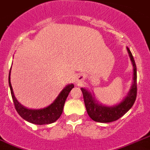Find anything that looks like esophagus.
Listing matches in <instances>:
<instances>
[{"label":"esophagus","instance_id":"34e87169","mask_svg":"<svg viewBox=\"0 0 150 150\" xmlns=\"http://www.w3.org/2000/svg\"><path fill=\"white\" fill-rule=\"evenodd\" d=\"M79 80L78 79H75V83H79Z\"/></svg>","mask_w":150,"mask_h":150}]
</instances>
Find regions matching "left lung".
I'll use <instances>...</instances> for the list:
<instances>
[{"mask_svg":"<svg viewBox=\"0 0 150 150\" xmlns=\"http://www.w3.org/2000/svg\"><path fill=\"white\" fill-rule=\"evenodd\" d=\"M127 50L133 67V81L130 90L120 102L115 105H106L100 103L98 98H96L94 93H91L88 89L81 88L86 112L90 118L96 122L110 123L117 120L131 109L135 101L137 96V68L133 56L128 47H127Z\"/></svg>","mask_w":150,"mask_h":150,"instance_id":"8db88e82","label":"left lung"}]
</instances>
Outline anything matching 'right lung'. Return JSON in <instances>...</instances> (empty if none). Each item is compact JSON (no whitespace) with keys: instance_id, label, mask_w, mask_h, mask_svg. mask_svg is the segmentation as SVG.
<instances>
[{"instance_id":"right-lung-1","label":"right lung","mask_w":150,"mask_h":150,"mask_svg":"<svg viewBox=\"0 0 150 150\" xmlns=\"http://www.w3.org/2000/svg\"><path fill=\"white\" fill-rule=\"evenodd\" d=\"M11 70L9 71L8 76V84L11 94L13 102H14L15 107L16 109L17 112L21 116L22 118L24 119L25 120L30 123L38 124V125H43V124H50V123H54L58 119L60 118L63 112V108L64 105L65 100L67 99V96L70 93V91L74 88V85L72 83L68 84L63 89L57 98L53 100L52 104H50L49 106H46L43 108L39 109H33V108H28L19 102L16 98L15 97L13 89L11 84Z\"/></svg>"}]
</instances>
